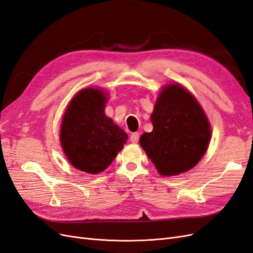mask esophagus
Segmentation results:
<instances>
[{"label":"esophagus","instance_id":"1","mask_svg":"<svg viewBox=\"0 0 253 253\" xmlns=\"http://www.w3.org/2000/svg\"><path fill=\"white\" fill-rule=\"evenodd\" d=\"M138 140H139V133H133L131 135V141L133 143H137L138 142Z\"/></svg>","mask_w":253,"mask_h":253}]
</instances>
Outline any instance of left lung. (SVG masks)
<instances>
[{
  "label": "left lung",
  "mask_w": 253,
  "mask_h": 253,
  "mask_svg": "<svg viewBox=\"0 0 253 253\" xmlns=\"http://www.w3.org/2000/svg\"><path fill=\"white\" fill-rule=\"evenodd\" d=\"M153 131L140 137L141 148L160 175L192 169L208 150L211 127L201 104L178 83L166 85L151 115Z\"/></svg>",
  "instance_id": "left-lung-1"
}]
</instances>
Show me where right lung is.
<instances>
[{"label":"right lung","instance_id":"add662e5","mask_svg":"<svg viewBox=\"0 0 253 253\" xmlns=\"http://www.w3.org/2000/svg\"><path fill=\"white\" fill-rule=\"evenodd\" d=\"M102 89L87 87L72 99L61 124L60 141L76 169L101 173L124 148L127 135L104 113L108 102Z\"/></svg>","mask_w":253,"mask_h":253}]
</instances>
